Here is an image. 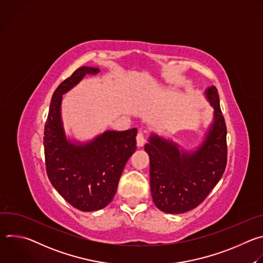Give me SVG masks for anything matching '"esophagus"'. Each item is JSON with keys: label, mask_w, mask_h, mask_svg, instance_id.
<instances>
[{"label": "esophagus", "mask_w": 263, "mask_h": 263, "mask_svg": "<svg viewBox=\"0 0 263 263\" xmlns=\"http://www.w3.org/2000/svg\"><path fill=\"white\" fill-rule=\"evenodd\" d=\"M136 141H137L138 146H142L145 143V139H144V135H143L142 131L138 132V134L136 136Z\"/></svg>", "instance_id": "34e87169"}]
</instances>
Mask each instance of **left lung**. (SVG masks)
<instances>
[{
    "label": "left lung",
    "mask_w": 263,
    "mask_h": 263,
    "mask_svg": "<svg viewBox=\"0 0 263 263\" xmlns=\"http://www.w3.org/2000/svg\"><path fill=\"white\" fill-rule=\"evenodd\" d=\"M205 96L213 107V120L195 151L157 134H151L144 149L149 156V183L157 208L179 214L200 205L220 180L227 164V127L215 86Z\"/></svg>",
    "instance_id": "8db88e82"
}]
</instances>
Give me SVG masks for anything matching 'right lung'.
<instances>
[{"mask_svg": "<svg viewBox=\"0 0 263 263\" xmlns=\"http://www.w3.org/2000/svg\"><path fill=\"white\" fill-rule=\"evenodd\" d=\"M98 67L74 70L54 91L45 125V158L54 189L72 207L96 211L114 199L124 167L136 149L137 129L108 130L87 142L66 137L62 118V96Z\"/></svg>", "mask_w": 263, "mask_h": 263, "instance_id": "add662e5", "label": "right lung"}]
</instances>
